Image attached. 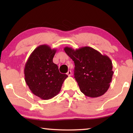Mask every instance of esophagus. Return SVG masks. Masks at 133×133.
<instances>
[{
	"label": "esophagus",
	"mask_w": 133,
	"mask_h": 133,
	"mask_svg": "<svg viewBox=\"0 0 133 133\" xmlns=\"http://www.w3.org/2000/svg\"><path fill=\"white\" fill-rule=\"evenodd\" d=\"M66 74H67V75H68V76H71V71L70 70H68V72H67Z\"/></svg>",
	"instance_id": "1"
}]
</instances>
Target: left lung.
Instances as JSON below:
<instances>
[{
  "mask_svg": "<svg viewBox=\"0 0 133 133\" xmlns=\"http://www.w3.org/2000/svg\"><path fill=\"white\" fill-rule=\"evenodd\" d=\"M64 51L74 61V78L81 92L90 97L103 95L110 86L113 75L110 58L90 46L76 50L66 46Z\"/></svg>",
  "mask_w": 133,
  "mask_h": 133,
  "instance_id": "left-lung-1",
  "label": "left lung"
}]
</instances>
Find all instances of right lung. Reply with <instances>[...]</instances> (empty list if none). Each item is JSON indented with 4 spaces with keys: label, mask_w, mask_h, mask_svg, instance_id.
Here are the masks:
<instances>
[{
    "label": "right lung",
    "mask_w": 133,
    "mask_h": 133,
    "mask_svg": "<svg viewBox=\"0 0 133 133\" xmlns=\"http://www.w3.org/2000/svg\"><path fill=\"white\" fill-rule=\"evenodd\" d=\"M56 52L48 45L37 47L25 65V80L34 95L48 100L59 94L63 82L68 76L59 72L52 59Z\"/></svg>",
    "instance_id": "add662e5"
}]
</instances>
